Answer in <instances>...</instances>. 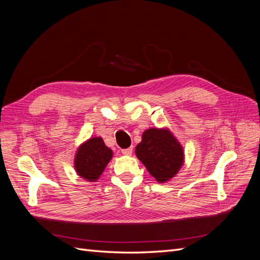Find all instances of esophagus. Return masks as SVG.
<instances>
[{"label":"esophagus","instance_id":"34e87169","mask_svg":"<svg viewBox=\"0 0 260 260\" xmlns=\"http://www.w3.org/2000/svg\"><path fill=\"white\" fill-rule=\"evenodd\" d=\"M132 152H133V147H132V146H130V147H128V148H123V149H121V153H122L123 155H128V156H130V155L132 154Z\"/></svg>","mask_w":260,"mask_h":260}]
</instances>
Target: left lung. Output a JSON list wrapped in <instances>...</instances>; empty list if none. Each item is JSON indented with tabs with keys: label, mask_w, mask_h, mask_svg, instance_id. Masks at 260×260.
Instances as JSON below:
<instances>
[{
	"label": "left lung",
	"mask_w": 260,
	"mask_h": 260,
	"mask_svg": "<svg viewBox=\"0 0 260 260\" xmlns=\"http://www.w3.org/2000/svg\"><path fill=\"white\" fill-rule=\"evenodd\" d=\"M136 155L159 183L174 178L184 162L183 147L166 128L145 130Z\"/></svg>",
	"instance_id": "obj_1"
}]
</instances>
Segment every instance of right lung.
<instances>
[{"mask_svg": "<svg viewBox=\"0 0 260 260\" xmlns=\"http://www.w3.org/2000/svg\"><path fill=\"white\" fill-rule=\"evenodd\" d=\"M113 157V151L100 137L85 141L77 149L75 169L78 176L89 182L96 181Z\"/></svg>", "mask_w": 260, "mask_h": 260, "instance_id": "1", "label": "right lung"}]
</instances>
